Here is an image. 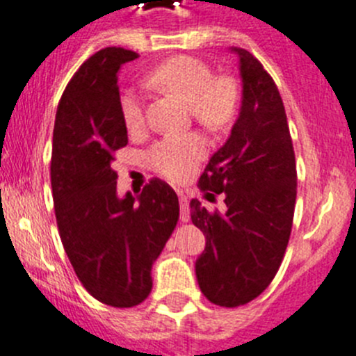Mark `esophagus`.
<instances>
[{"label": "esophagus", "mask_w": 356, "mask_h": 356, "mask_svg": "<svg viewBox=\"0 0 356 356\" xmlns=\"http://www.w3.org/2000/svg\"><path fill=\"white\" fill-rule=\"evenodd\" d=\"M179 202H181V220L188 222L189 220V198L184 191H177Z\"/></svg>", "instance_id": "34e87169"}]
</instances>
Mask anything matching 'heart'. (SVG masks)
I'll list each match as a JSON object with an SVG mask.
<instances>
[{"mask_svg": "<svg viewBox=\"0 0 356 356\" xmlns=\"http://www.w3.org/2000/svg\"><path fill=\"white\" fill-rule=\"evenodd\" d=\"M151 85L189 102L193 116L212 129H224L236 115L240 90L229 76H213L212 67L202 58L179 55L165 60L149 74ZM127 129L136 132L146 123L144 101L130 90L120 101ZM209 151V140L200 132L165 136L147 149L146 160L151 170L168 181L181 182L195 174Z\"/></svg>", "mask_w": 356, "mask_h": 356, "instance_id": "1", "label": "heart"}]
</instances>
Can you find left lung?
<instances>
[{
	"label": "left lung",
	"instance_id": "1",
	"mask_svg": "<svg viewBox=\"0 0 356 356\" xmlns=\"http://www.w3.org/2000/svg\"><path fill=\"white\" fill-rule=\"evenodd\" d=\"M243 101L229 139L210 158L200 189L224 195L226 212L191 200V220L207 238L196 261L203 296L222 308L261 296L277 275L289 245L298 196V172L287 115L273 78L243 48Z\"/></svg>",
	"mask_w": 356,
	"mask_h": 356
}]
</instances>
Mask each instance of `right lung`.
Returning a JSON list of instances; mask_svg holds the SVG:
<instances>
[{"instance_id":"right-lung-1","label":"right lung","mask_w":356,"mask_h":356,"mask_svg":"<svg viewBox=\"0 0 356 356\" xmlns=\"http://www.w3.org/2000/svg\"><path fill=\"white\" fill-rule=\"evenodd\" d=\"M137 58L108 47L86 58L65 86L55 115L51 195L62 245L76 277L97 301L140 305L153 289L151 266L179 220V198L153 177L139 196L116 195V151L129 144L118 71Z\"/></svg>"}]
</instances>
